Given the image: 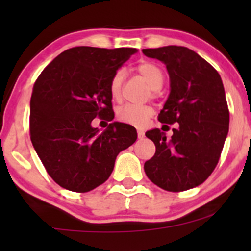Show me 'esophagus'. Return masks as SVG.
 <instances>
[{"label": "esophagus", "instance_id": "34e87169", "mask_svg": "<svg viewBox=\"0 0 251 251\" xmlns=\"http://www.w3.org/2000/svg\"><path fill=\"white\" fill-rule=\"evenodd\" d=\"M144 135H145V133H144L143 129H138V138H139V139H143Z\"/></svg>", "mask_w": 251, "mask_h": 251}]
</instances>
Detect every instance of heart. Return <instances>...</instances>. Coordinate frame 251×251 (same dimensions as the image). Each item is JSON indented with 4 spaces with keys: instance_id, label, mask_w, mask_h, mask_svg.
I'll return each mask as SVG.
<instances>
[{
    "instance_id": "obj_1",
    "label": "heart",
    "mask_w": 251,
    "mask_h": 251,
    "mask_svg": "<svg viewBox=\"0 0 251 251\" xmlns=\"http://www.w3.org/2000/svg\"><path fill=\"white\" fill-rule=\"evenodd\" d=\"M138 72L146 80L150 87L153 91H157L164 83V73L159 66L153 62H143L137 67ZM124 81V72L118 71L112 77L109 83V93L113 99H119L122 96V86ZM152 116V108L150 106L138 105H124L117 109V118L119 122L133 126H144L148 119Z\"/></svg>"
}]
</instances>
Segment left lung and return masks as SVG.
I'll return each mask as SVG.
<instances>
[{
    "label": "left lung",
    "instance_id": "8db88e82",
    "mask_svg": "<svg viewBox=\"0 0 251 251\" xmlns=\"http://www.w3.org/2000/svg\"><path fill=\"white\" fill-rule=\"evenodd\" d=\"M166 66L170 93L159 119L177 124L174 134L158 128L145 133L155 153L144 164L149 179L166 191L201 185L212 174L229 132V109L220 74L194 50L181 46L143 50ZM168 126V125H165Z\"/></svg>",
    "mask_w": 251,
    "mask_h": 251
}]
</instances>
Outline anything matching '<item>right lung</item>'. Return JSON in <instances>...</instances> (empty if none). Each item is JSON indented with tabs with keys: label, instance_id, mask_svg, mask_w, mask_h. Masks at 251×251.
<instances>
[{
	"label": "right lung",
	"instance_id": "right-lung-1",
	"mask_svg": "<svg viewBox=\"0 0 251 251\" xmlns=\"http://www.w3.org/2000/svg\"><path fill=\"white\" fill-rule=\"evenodd\" d=\"M135 48L74 47L51 61L34 85L30 139L55 183L74 192L101 185L117 155L137 140L128 124L113 122L94 128L97 116L113 120L109 83Z\"/></svg>",
	"mask_w": 251,
	"mask_h": 251
}]
</instances>
